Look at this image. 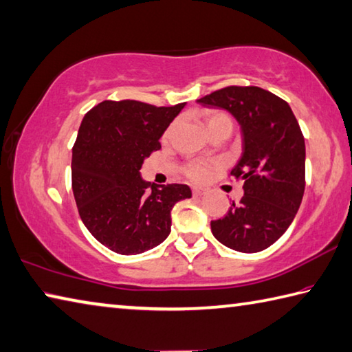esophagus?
I'll list each match as a JSON object with an SVG mask.
<instances>
[{
	"label": "esophagus",
	"mask_w": 352,
	"mask_h": 352,
	"mask_svg": "<svg viewBox=\"0 0 352 352\" xmlns=\"http://www.w3.org/2000/svg\"><path fill=\"white\" fill-rule=\"evenodd\" d=\"M192 194H194L195 197H201V195L206 194V189H203V188H194V189H192Z\"/></svg>",
	"instance_id": "esophagus-1"
}]
</instances>
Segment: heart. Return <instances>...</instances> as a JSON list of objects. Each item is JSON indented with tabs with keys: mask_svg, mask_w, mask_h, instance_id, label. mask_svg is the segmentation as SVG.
<instances>
[{
	"mask_svg": "<svg viewBox=\"0 0 352 352\" xmlns=\"http://www.w3.org/2000/svg\"><path fill=\"white\" fill-rule=\"evenodd\" d=\"M204 124H206L209 133L214 132L215 129H219L221 126H231L232 127V118L229 117L226 112L221 111H212L208 112L204 115ZM172 131H174V124H172L168 131H166L164 137L168 138ZM184 174L192 182H204L210 174V166L204 162H189L186 166H184Z\"/></svg>",
	"mask_w": 352,
	"mask_h": 352,
	"instance_id": "b5f03b06",
	"label": "heart"
}]
</instances>
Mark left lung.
I'll use <instances>...</instances> for the list:
<instances>
[{
    "label": "left lung",
    "mask_w": 352,
    "mask_h": 352,
    "mask_svg": "<svg viewBox=\"0 0 352 352\" xmlns=\"http://www.w3.org/2000/svg\"><path fill=\"white\" fill-rule=\"evenodd\" d=\"M197 103L231 112L243 133V155L231 177L245 182V195L210 221V231L234 251H263L289 228L305 192V138L296 115L257 86H228Z\"/></svg>",
    "instance_id": "obj_1"
}]
</instances>
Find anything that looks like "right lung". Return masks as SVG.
<instances>
[{
  "label": "right lung",
  "mask_w": 352,
  "mask_h": 352,
  "mask_svg": "<svg viewBox=\"0 0 352 352\" xmlns=\"http://www.w3.org/2000/svg\"><path fill=\"white\" fill-rule=\"evenodd\" d=\"M184 104L106 100L81 121L72 148L75 203L89 232L113 252L135 255L158 246L170 232L174 204L192 195L186 184L157 186L140 175Z\"/></svg>",
  "instance_id": "right-lung-1"
}]
</instances>
